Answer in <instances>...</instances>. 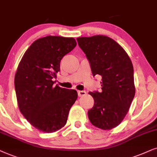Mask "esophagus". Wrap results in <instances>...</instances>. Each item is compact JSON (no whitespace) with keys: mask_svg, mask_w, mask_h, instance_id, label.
I'll return each mask as SVG.
<instances>
[{"mask_svg":"<svg viewBox=\"0 0 157 157\" xmlns=\"http://www.w3.org/2000/svg\"><path fill=\"white\" fill-rule=\"evenodd\" d=\"M77 93H78L79 97H82V96H84L86 95V92L85 90H78L77 91Z\"/></svg>","mask_w":157,"mask_h":157,"instance_id":"1","label":"esophagus"}]
</instances>
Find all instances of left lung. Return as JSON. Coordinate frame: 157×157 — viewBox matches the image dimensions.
Instances as JSON below:
<instances>
[{"label": "left lung", "mask_w": 157, "mask_h": 157, "mask_svg": "<svg viewBox=\"0 0 157 157\" xmlns=\"http://www.w3.org/2000/svg\"><path fill=\"white\" fill-rule=\"evenodd\" d=\"M90 64L93 76L102 77L100 92H90L93 107L87 112L91 124L103 130L118 126L135 95L133 67L125 50L102 35L77 39Z\"/></svg>", "instance_id": "left-lung-1"}]
</instances>
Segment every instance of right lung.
<instances>
[{
    "instance_id": "right-lung-1",
    "label": "right lung",
    "mask_w": 157,
    "mask_h": 157,
    "mask_svg": "<svg viewBox=\"0 0 157 157\" xmlns=\"http://www.w3.org/2000/svg\"><path fill=\"white\" fill-rule=\"evenodd\" d=\"M76 45L74 38H40L33 41L18 64L14 79L18 108L26 120L43 132L64 126L77 98L75 90L54 85L61 59Z\"/></svg>"
}]
</instances>
